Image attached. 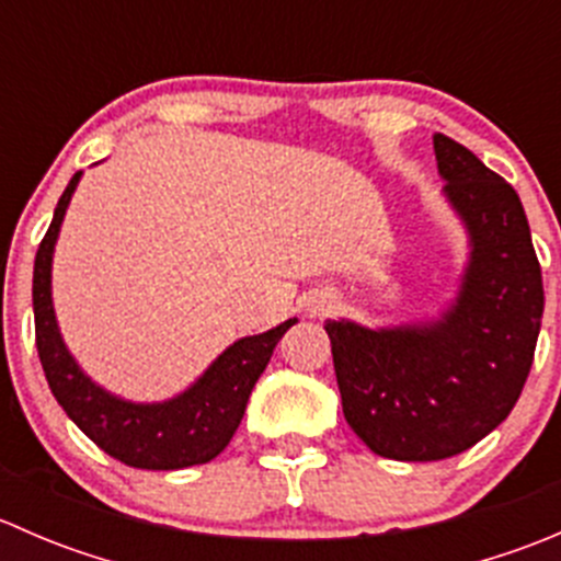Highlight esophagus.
I'll return each mask as SVG.
<instances>
[{
    "instance_id": "34e87169",
    "label": "esophagus",
    "mask_w": 561,
    "mask_h": 561,
    "mask_svg": "<svg viewBox=\"0 0 561 561\" xmlns=\"http://www.w3.org/2000/svg\"><path fill=\"white\" fill-rule=\"evenodd\" d=\"M336 309V298L328 296V293H320V296H314L312 301H309V312L312 317H328Z\"/></svg>"
}]
</instances>
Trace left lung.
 <instances>
[{
  "label": "left lung",
  "mask_w": 561,
  "mask_h": 561,
  "mask_svg": "<svg viewBox=\"0 0 561 561\" xmlns=\"http://www.w3.org/2000/svg\"><path fill=\"white\" fill-rule=\"evenodd\" d=\"M434 154L472 247L456 301L423 325L325 322L350 428L396 461H439L494 432L522 396L542 320L516 190L448 135H434Z\"/></svg>",
  "instance_id": "1"
}]
</instances>
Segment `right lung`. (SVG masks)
Instances as JSON below:
<instances>
[{"label": "right lung", "mask_w": 561, "mask_h": 561, "mask_svg": "<svg viewBox=\"0 0 561 561\" xmlns=\"http://www.w3.org/2000/svg\"><path fill=\"white\" fill-rule=\"evenodd\" d=\"M78 181H81V171L72 175L56 203L48 233L39 241L35 279H32L37 353L50 393L56 396L67 417L98 448L127 467L184 469L211 461L233 439L254 382L263 375L276 342L285 336L296 317L271 331L230 344L195 386L160 404H133L94 386L76 364V358L67 353L59 325H56L54 301H50L54 244L59 239L61 219H65Z\"/></svg>", "instance_id": "add662e5"}]
</instances>
